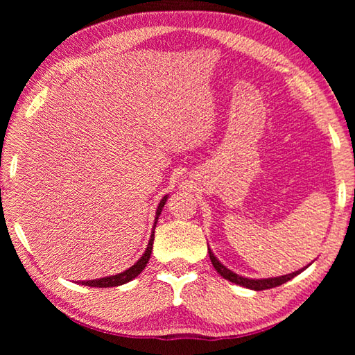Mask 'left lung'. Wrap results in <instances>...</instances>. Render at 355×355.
I'll list each match as a JSON object with an SVG mask.
<instances>
[{
	"instance_id": "left-lung-1",
	"label": "left lung",
	"mask_w": 355,
	"mask_h": 355,
	"mask_svg": "<svg viewBox=\"0 0 355 355\" xmlns=\"http://www.w3.org/2000/svg\"><path fill=\"white\" fill-rule=\"evenodd\" d=\"M209 250V256H210V261H212V266L215 267V270L220 273L224 279H227V281L241 285V286H245V288H250L254 291H261V290H268V288H273V286H279L285 282H288L290 279H293L294 276H297L299 273H302L305 268H308V266H311V263H308L306 267L300 268L297 271H293L290 275H284V276H277V277H267V279H250V277H244L241 275L233 273L232 270H229L227 267H224L223 263L216 259V256L214 254V252Z\"/></svg>"
}]
</instances>
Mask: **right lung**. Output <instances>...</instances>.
I'll return each instance as SVG.
<instances>
[{
	"instance_id": "add662e5",
	"label": "right lung",
	"mask_w": 355,
	"mask_h": 355,
	"mask_svg": "<svg viewBox=\"0 0 355 355\" xmlns=\"http://www.w3.org/2000/svg\"><path fill=\"white\" fill-rule=\"evenodd\" d=\"M168 195H164V197L160 200V205L157 207V212H155V221H154V227L153 232H150V238H149V243L145 253L141 254V258L134 263L132 267H130L128 270L122 271V273H117V275H112V276H107V277H101V279H93V281H80L78 284L82 285H87V286H99V288H108V286H119V285H123L126 282L132 281L134 277H137L143 270H145L146 263L150 258V252H153V244H154V232H155V225L158 221V216H160L162 210L166 205V201H168Z\"/></svg>"
}]
</instances>
